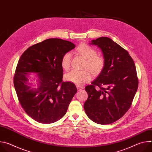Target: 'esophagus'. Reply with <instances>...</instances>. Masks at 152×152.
Wrapping results in <instances>:
<instances>
[{
  "instance_id": "esophagus-1",
  "label": "esophagus",
  "mask_w": 152,
  "mask_h": 152,
  "mask_svg": "<svg viewBox=\"0 0 152 152\" xmlns=\"http://www.w3.org/2000/svg\"><path fill=\"white\" fill-rule=\"evenodd\" d=\"M76 87H77V90H78L79 91H80V90L83 89V86H81V85H77Z\"/></svg>"
}]
</instances>
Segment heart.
Instances as JSON below:
<instances>
[{
	"label": "heart",
	"mask_w": 152,
	"mask_h": 152,
	"mask_svg": "<svg viewBox=\"0 0 152 152\" xmlns=\"http://www.w3.org/2000/svg\"><path fill=\"white\" fill-rule=\"evenodd\" d=\"M77 50L86 59L85 67L88 68L93 75L97 76L102 72L105 66V61L103 58L97 56V52L94 49L86 44H81L77 47ZM71 61L72 54L70 52L65 53L61 61L62 67L66 70L69 69ZM64 79L67 82L82 85L90 80L91 75L87 70L82 71L72 70L66 73Z\"/></svg>",
	"instance_id": "b5f03b06"
}]
</instances>
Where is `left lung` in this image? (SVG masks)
Returning a JSON list of instances; mask_svg holds the SVG:
<instances>
[{
	"label": "left lung",
	"mask_w": 152,
	"mask_h": 152,
	"mask_svg": "<svg viewBox=\"0 0 152 152\" xmlns=\"http://www.w3.org/2000/svg\"><path fill=\"white\" fill-rule=\"evenodd\" d=\"M90 44L101 49L105 66L85 87L88 97L83 107L94 122L111 124L122 117L132 104L138 86L135 65L128 52L110 38L100 37Z\"/></svg>",
	"instance_id": "left-lung-1"
}]
</instances>
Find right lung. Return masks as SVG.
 <instances>
[{"label": "right lung", "instance_id": "add662e5", "mask_svg": "<svg viewBox=\"0 0 152 152\" xmlns=\"http://www.w3.org/2000/svg\"><path fill=\"white\" fill-rule=\"evenodd\" d=\"M75 48L70 41L50 38L29 47L20 56L14 85L23 110L37 122L52 123L66 114L77 88L73 83L62 81L61 61ZM29 72L37 73V89L28 82Z\"/></svg>", "mask_w": 152, "mask_h": 152}]
</instances>
